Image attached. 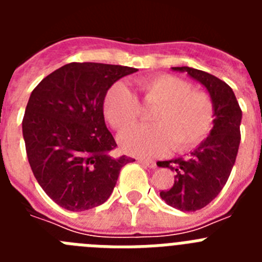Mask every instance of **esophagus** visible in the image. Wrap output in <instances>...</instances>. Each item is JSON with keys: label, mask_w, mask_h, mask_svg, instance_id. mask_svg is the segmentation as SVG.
Wrapping results in <instances>:
<instances>
[{"label": "esophagus", "mask_w": 262, "mask_h": 262, "mask_svg": "<svg viewBox=\"0 0 262 262\" xmlns=\"http://www.w3.org/2000/svg\"><path fill=\"white\" fill-rule=\"evenodd\" d=\"M138 161H139V163H140V164H142V165L148 166V168H151V169H155V168H156V163H155V161H152V160L139 159Z\"/></svg>", "instance_id": "34e87169"}]
</instances>
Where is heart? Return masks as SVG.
<instances>
[{
	"label": "heart",
	"mask_w": 262,
	"mask_h": 262,
	"mask_svg": "<svg viewBox=\"0 0 262 262\" xmlns=\"http://www.w3.org/2000/svg\"><path fill=\"white\" fill-rule=\"evenodd\" d=\"M145 101L157 103L149 119L119 135L120 148L134 156H155L172 145L174 152L189 151L209 135L214 123V105L203 92L172 75L148 76L138 80ZM103 114L115 129L135 123L138 99L123 84L115 82L103 99Z\"/></svg>",
	"instance_id": "b5f03b06"
}]
</instances>
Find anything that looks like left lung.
Instances as JSON below:
<instances>
[{"label": "left lung", "mask_w": 262, "mask_h": 262, "mask_svg": "<svg viewBox=\"0 0 262 262\" xmlns=\"http://www.w3.org/2000/svg\"><path fill=\"white\" fill-rule=\"evenodd\" d=\"M187 73L209 93L214 105V123L209 136L184 157L159 161L157 166L174 172V184L160 191L166 205L181 211H196L221 193L235 164L240 144L242 110L235 93L224 81L200 69L173 67Z\"/></svg>", "instance_id": "8db88e82"}]
</instances>
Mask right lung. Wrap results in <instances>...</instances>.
I'll list each match as a JSON object with an SVG mask.
<instances>
[{"label":"right lung","mask_w":262,"mask_h":262,"mask_svg":"<svg viewBox=\"0 0 262 262\" xmlns=\"http://www.w3.org/2000/svg\"><path fill=\"white\" fill-rule=\"evenodd\" d=\"M136 68L71 62L32 90L22 122L27 159L41 189L69 211H85L111 195L131 157L117 148L103 117V99L119 78Z\"/></svg>","instance_id":"1"}]
</instances>
